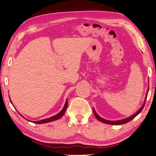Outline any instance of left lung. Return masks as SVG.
<instances>
[{"instance_id": "left-lung-1", "label": "left lung", "mask_w": 156, "mask_h": 156, "mask_svg": "<svg viewBox=\"0 0 156 156\" xmlns=\"http://www.w3.org/2000/svg\"><path fill=\"white\" fill-rule=\"evenodd\" d=\"M148 90H147V93H146V98H145L144 100V102L142 106L140 107V109L138 110L136 112L135 114H133V115L130 116V117H127V118H125V119H120V120H117V121H110V120H107V119H105L104 118H102L100 117L99 115H98L97 112H96L95 109L93 108V112H94V115H95V117L97 118L98 120H99L100 122H102V123H105V124H111V125H120V124H126V123L130 122L131 119H133V118L136 117V116L139 115V114L142 111V109L144 107V105H145V103H146V98H147V95H148Z\"/></svg>"}]
</instances>
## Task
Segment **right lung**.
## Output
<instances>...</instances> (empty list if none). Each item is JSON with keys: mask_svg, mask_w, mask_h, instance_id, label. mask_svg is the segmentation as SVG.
<instances>
[{"mask_svg": "<svg viewBox=\"0 0 156 156\" xmlns=\"http://www.w3.org/2000/svg\"><path fill=\"white\" fill-rule=\"evenodd\" d=\"M10 102H11V103H12V101L11 100H10ZM67 107H68V101L66 100V101L65 105H64V107H63V108L62 109V110H61L59 113L57 114V115H54V116H53V117H51L47 118V119H41V120H39V121L32 122L35 123V124H44V123H48V122H53V121H56V120L60 119L61 117H63V115H64L65 112H66V110ZM22 117H23V116H22ZM23 118H25V117H23Z\"/></svg>", "mask_w": 156, "mask_h": 156, "instance_id": "obj_1", "label": "right lung"}]
</instances>
